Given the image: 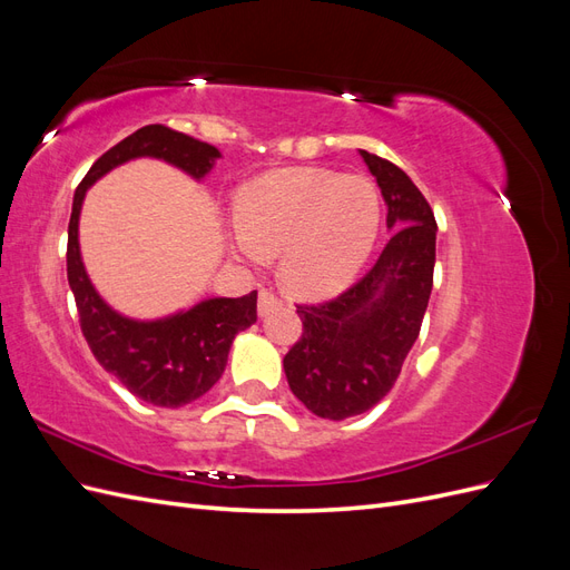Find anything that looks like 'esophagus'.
Masks as SVG:
<instances>
[{
  "label": "esophagus",
  "mask_w": 570,
  "mask_h": 570,
  "mask_svg": "<svg viewBox=\"0 0 570 570\" xmlns=\"http://www.w3.org/2000/svg\"><path fill=\"white\" fill-rule=\"evenodd\" d=\"M281 306V299L273 295L271 289H262L258 292V304H256V308H258V316H268L273 308H278Z\"/></svg>",
  "instance_id": "34e87169"
}]
</instances>
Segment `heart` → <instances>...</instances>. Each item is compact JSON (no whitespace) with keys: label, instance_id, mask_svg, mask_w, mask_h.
Instances as JSON below:
<instances>
[{"label":"heart","instance_id":"b5f03b06","mask_svg":"<svg viewBox=\"0 0 570 570\" xmlns=\"http://www.w3.org/2000/svg\"><path fill=\"white\" fill-rule=\"evenodd\" d=\"M230 252L258 264L281 254V278L299 297L333 295L368 258L381 230L371 180L331 170H283L247 187L235 206Z\"/></svg>","mask_w":570,"mask_h":570}]
</instances>
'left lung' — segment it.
Instances as JSON below:
<instances>
[{
    "label": "left lung",
    "mask_w": 570,
    "mask_h": 570,
    "mask_svg": "<svg viewBox=\"0 0 570 570\" xmlns=\"http://www.w3.org/2000/svg\"><path fill=\"white\" fill-rule=\"evenodd\" d=\"M387 204L390 243L375 266L323 304H302L304 333L285 358L292 394L321 419L344 421L392 390L421 333L433 289L438 223L400 166L358 149Z\"/></svg>",
    "instance_id": "8db88e82"
}]
</instances>
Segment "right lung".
I'll return each mask as SVG.
<instances>
[{"mask_svg":"<svg viewBox=\"0 0 570 570\" xmlns=\"http://www.w3.org/2000/svg\"><path fill=\"white\" fill-rule=\"evenodd\" d=\"M140 157L161 159L202 180L220 159V151L166 126H145L101 154L73 195L66 271L78 306L80 331L99 366L116 375L137 400L178 409L199 400L218 383L235 335L256 323V292L237 299H204L187 312L157 321L128 318L99 297L80 256L78 223L82 199L111 168Z\"/></svg>","mask_w":570,"mask_h":570,"instance_id":"right-lung-1","label":"right lung"}]
</instances>
